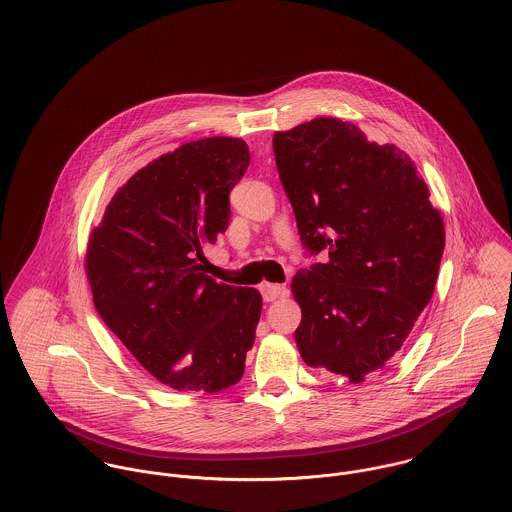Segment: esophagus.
I'll use <instances>...</instances> for the list:
<instances>
[{
  "label": "esophagus",
  "instance_id": "esophagus-1",
  "mask_svg": "<svg viewBox=\"0 0 512 512\" xmlns=\"http://www.w3.org/2000/svg\"><path fill=\"white\" fill-rule=\"evenodd\" d=\"M288 293V288L282 284H264L262 286V297L264 301H276Z\"/></svg>",
  "mask_w": 512,
  "mask_h": 512
}]
</instances>
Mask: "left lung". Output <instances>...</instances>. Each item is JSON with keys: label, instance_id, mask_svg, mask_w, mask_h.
Here are the masks:
<instances>
[{"label": "left lung", "instance_id": "left-lung-1", "mask_svg": "<svg viewBox=\"0 0 512 512\" xmlns=\"http://www.w3.org/2000/svg\"><path fill=\"white\" fill-rule=\"evenodd\" d=\"M274 155L305 252L327 256L293 276L297 349L307 365L363 382L434 295L443 220L412 159L355 124L315 118L276 132Z\"/></svg>", "mask_w": 512, "mask_h": 512}]
</instances>
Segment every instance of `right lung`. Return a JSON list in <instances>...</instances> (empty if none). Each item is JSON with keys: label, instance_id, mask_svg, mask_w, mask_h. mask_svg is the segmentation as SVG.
Segmentation results:
<instances>
[{"label": "right lung", "instance_id": "1", "mask_svg": "<svg viewBox=\"0 0 512 512\" xmlns=\"http://www.w3.org/2000/svg\"><path fill=\"white\" fill-rule=\"evenodd\" d=\"M250 151L205 138L140 169L92 230L86 274L96 311L138 363L175 390L236 384L256 339L262 295L205 274L228 228L230 191Z\"/></svg>", "mask_w": 512, "mask_h": 512}]
</instances>
